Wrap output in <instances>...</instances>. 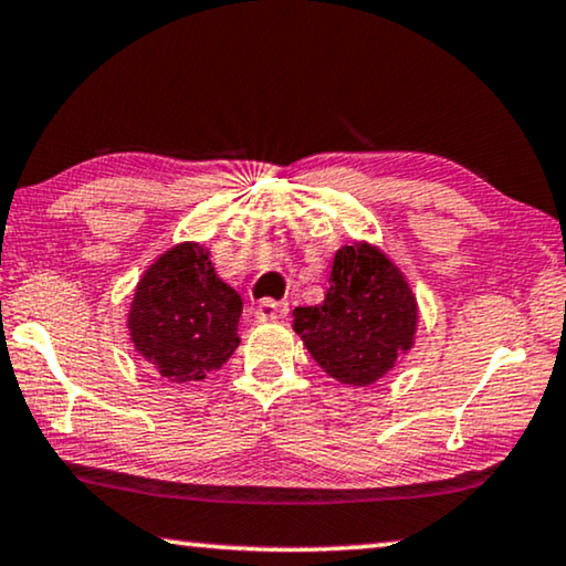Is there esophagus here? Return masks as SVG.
Returning <instances> with one entry per match:
<instances>
[{
  "label": "esophagus",
  "mask_w": 566,
  "mask_h": 566,
  "mask_svg": "<svg viewBox=\"0 0 566 566\" xmlns=\"http://www.w3.org/2000/svg\"><path fill=\"white\" fill-rule=\"evenodd\" d=\"M286 313H290V305H286V302H274V300H264L253 307V315H256L259 321H280V317H284Z\"/></svg>",
  "instance_id": "obj_1"
}]
</instances>
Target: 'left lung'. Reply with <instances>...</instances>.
<instances>
[{
    "instance_id": "obj_1",
    "label": "left lung",
    "mask_w": 566,
    "mask_h": 566,
    "mask_svg": "<svg viewBox=\"0 0 566 566\" xmlns=\"http://www.w3.org/2000/svg\"><path fill=\"white\" fill-rule=\"evenodd\" d=\"M292 331L328 377L369 387L416 346L418 300L379 245L354 241L333 256L321 305L294 307Z\"/></svg>"
}]
</instances>
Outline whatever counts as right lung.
Masks as SVG:
<instances>
[{
    "label": "right lung",
    "mask_w": 566,
    "mask_h": 566,
    "mask_svg": "<svg viewBox=\"0 0 566 566\" xmlns=\"http://www.w3.org/2000/svg\"><path fill=\"white\" fill-rule=\"evenodd\" d=\"M243 300L214 272L210 249L185 241L164 251L135 284L127 336L164 379L202 381L241 344Z\"/></svg>",
    "instance_id": "add662e5"
}]
</instances>
